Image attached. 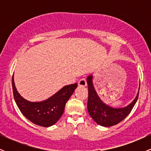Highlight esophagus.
I'll use <instances>...</instances> for the list:
<instances>
[{"mask_svg":"<svg viewBox=\"0 0 151 151\" xmlns=\"http://www.w3.org/2000/svg\"><path fill=\"white\" fill-rule=\"evenodd\" d=\"M78 84L80 86H86V81L85 79H81L80 80L78 81Z\"/></svg>","mask_w":151,"mask_h":151,"instance_id":"34e87169","label":"esophagus"}]
</instances>
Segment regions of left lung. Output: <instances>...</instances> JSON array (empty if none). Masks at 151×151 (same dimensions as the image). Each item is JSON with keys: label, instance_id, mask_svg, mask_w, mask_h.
I'll return each mask as SVG.
<instances>
[{"label": "left lung", "instance_id": "left-lung-1", "mask_svg": "<svg viewBox=\"0 0 151 151\" xmlns=\"http://www.w3.org/2000/svg\"><path fill=\"white\" fill-rule=\"evenodd\" d=\"M86 81L89 91L87 101L88 112L93 120L100 126L110 127L120 123L131 113L138 100L139 89L136 98L129 105L123 108H113L104 103L98 96L93 86V76L91 74L88 76Z\"/></svg>", "mask_w": 151, "mask_h": 151}]
</instances>
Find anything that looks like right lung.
<instances>
[{
	"label": "right lung",
	"mask_w": 151,
	"mask_h": 151,
	"mask_svg": "<svg viewBox=\"0 0 151 151\" xmlns=\"http://www.w3.org/2000/svg\"><path fill=\"white\" fill-rule=\"evenodd\" d=\"M13 96L18 109L29 121L37 126L50 127L58 122L64 113L65 104L71 97L77 84L65 86L47 99L32 102L26 100L17 91L12 78Z\"/></svg>",
	"instance_id": "add662e5"
}]
</instances>
